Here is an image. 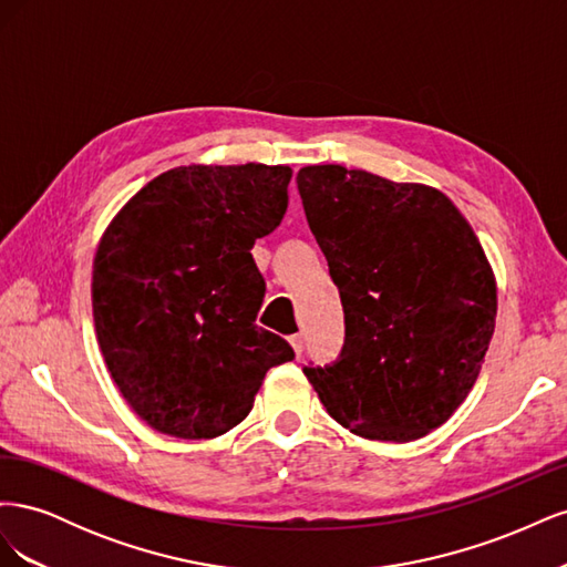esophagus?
<instances>
[{"label": "esophagus", "mask_w": 567, "mask_h": 567, "mask_svg": "<svg viewBox=\"0 0 567 567\" xmlns=\"http://www.w3.org/2000/svg\"><path fill=\"white\" fill-rule=\"evenodd\" d=\"M288 342H290V348H293V352L300 357V352H302V336H300V333L290 336V338H288Z\"/></svg>", "instance_id": "1"}]
</instances>
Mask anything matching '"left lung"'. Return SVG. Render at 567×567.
I'll list each match as a JSON object with an SVG mask.
<instances>
[{
  "label": "left lung",
  "instance_id": "left-lung-1",
  "mask_svg": "<svg viewBox=\"0 0 567 567\" xmlns=\"http://www.w3.org/2000/svg\"><path fill=\"white\" fill-rule=\"evenodd\" d=\"M298 192L346 312L331 367H305L350 433L411 442L468 398L494 333L496 281L442 192L367 169L307 165Z\"/></svg>",
  "mask_w": 567,
  "mask_h": 567
}]
</instances>
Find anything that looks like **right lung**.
<instances>
[{
  "instance_id": "obj_1",
  "label": "right lung",
  "mask_w": 567,
  "mask_h": 567,
  "mask_svg": "<svg viewBox=\"0 0 567 567\" xmlns=\"http://www.w3.org/2000/svg\"><path fill=\"white\" fill-rule=\"evenodd\" d=\"M288 165H182L151 179L101 236L92 307L101 354L153 431L210 440L241 423L265 373L293 359L255 323L250 248L288 208Z\"/></svg>"
}]
</instances>
